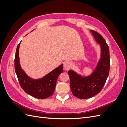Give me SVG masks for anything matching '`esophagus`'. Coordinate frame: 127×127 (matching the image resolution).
<instances>
[{
  "label": "esophagus",
  "instance_id": "obj_1",
  "mask_svg": "<svg viewBox=\"0 0 127 127\" xmlns=\"http://www.w3.org/2000/svg\"><path fill=\"white\" fill-rule=\"evenodd\" d=\"M71 66H72V64L70 62H69V61H66V62H65L64 65V70H69L70 68L71 67Z\"/></svg>",
  "mask_w": 127,
  "mask_h": 127
}]
</instances>
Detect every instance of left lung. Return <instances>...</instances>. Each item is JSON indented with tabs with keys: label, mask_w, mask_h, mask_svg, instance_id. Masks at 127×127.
I'll return each mask as SVG.
<instances>
[{
	"label": "left lung",
	"mask_w": 127,
	"mask_h": 127,
	"mask_svg": "<svg viewBox=\"0 0 127 127\" xmlns=\"http://www.w3.org/2000/svg\"><path fill=\"white\" fill-rule=\"evenodd\" d=\"M97 43L100 45L101 56L92 74L83 76L73 70L68 72L72 93L80 99L89 98L99 93L109 76L110 66L109 48L104 38L98 33L90 30Z\"/></svg>",
	"instance_id": "8db88e82"
}]
</instances>
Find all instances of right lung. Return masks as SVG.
Masks as SVG:
<instances>
[{
	"label": "right lung",
	"mask_w": 127,
	"mask_h": 127,
	"mask_svg": "<svg viewBox=\"0 0 127 127\" xmlns=\"http://www.w3.org/2000/svg\"><path fill=\"white\" fill-rule=\"evenodd\" d=\"M21 42L18 44L16 49L15 58V69L21 87L27 94L34 97L44 99L51 96L55 91L57 78L64 71L63 64L41 78L35 79L30 77L22 69L20 65L19 49Z\"/></svg>",
	"instance_id": "1"
}]
</instances>
